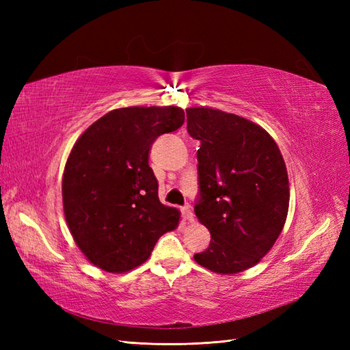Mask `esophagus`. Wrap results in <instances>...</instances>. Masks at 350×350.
Instances as JSON below:
<instances>
[{"mask_svg": "<svg viewBox=\"0 0 350 350\" xmlns=\"http://www.w3.org/2000/svg\"><path fill=\"white\" fill-rule=\"evenodd\" d=\"M182 215L187 221H194V213H192V211H191V206L182 207Z\"/></svg>", "mask_w": 350, "mask_h": 350, "instance_id": "obj_1", "label": "esophagus"}]
</instances>
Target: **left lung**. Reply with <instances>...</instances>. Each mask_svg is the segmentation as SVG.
<instances>
[{"label":"left lung","mask_w":350,"mask_h":350,"mask_svg":"<svg viewBox=\"0 0 350 350\" xmlns=\"http://www.w3.org/2000/svg\"><path fill=\"white\" fill-rule=\"evenodd\" d=\"M188 133L200 139L194 212L211 243L194 256L217 273L257 265L278 239L288 211V177L273 138L262 126L221 109H187Z\"/></svg>","instance_id":"1"}]
</instances>
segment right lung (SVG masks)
Listing matches in <instances>:
<instances>
[{"instance_id":"add662e5","label":"right lung","mask_w":350,"mask_h":350,"mask_svg":"<svg viewBox=\"0 0 350 350\" xmlns=\"http://www.w3.org/2000/svg\"><path fill=\"white\" fill-rule=\"evenodd\" d=\"M185 122L179 107L109 111L73 146L63 174V207L87 260L122 273L144 263L180 212L159 202L148 152L162 133Z\"/></svg>"}]
</instances>
